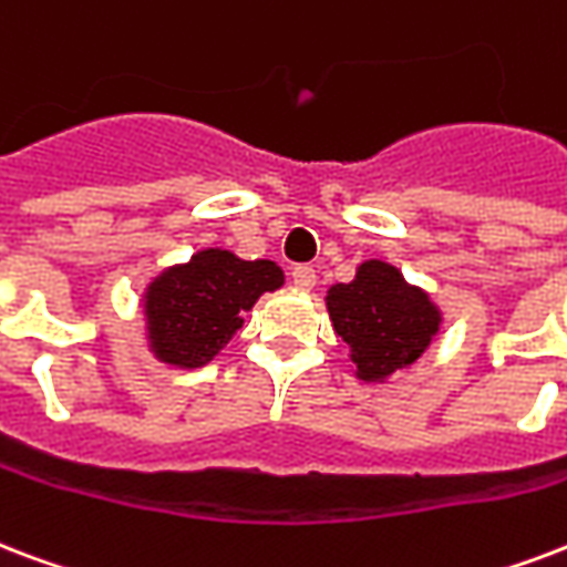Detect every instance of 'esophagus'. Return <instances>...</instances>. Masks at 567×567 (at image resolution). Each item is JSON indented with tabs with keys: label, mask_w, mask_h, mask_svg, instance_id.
<instances>
[{
	"label": "esophagus",
	"mask_w": 567,
	"mask_h": 567,
	"mask_svg": "<svg viewBox=\"0 0 567 567\" xmlns=\"http://www.w3.org/2000/svg\"><path fill=\"white\" fill-rule=\"evenodd\" d=\"M291 279H293V285H300V288H312V285L318 282V276H315L312 265H297V267H293Z\"/></svg>",
	"instance_id": "obj_1"
}]
</instances>
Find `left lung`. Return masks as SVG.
Wrapping results in <instances>:
<instances>
[{
	"mask_svg": "<svg viewBox=\"0 0 567 567\" xmlns=\"http://www.w3.org/2000/svg\"><path fill=\"white\" fill-rule=\"evenodd\" d=\"M327 309L362 380H383L416 362L440 330L431 300L383 261H365L353 282L332 285Z\"/></svg>",
	"mask_w": 567,
	"mask_h": 567,
	"instance_id": "left-lung-1",
	"label": "left lung"
}]
</instances>
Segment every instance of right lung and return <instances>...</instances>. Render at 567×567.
I'll use <instances>...</instances> for the list:
<instances>
[{
	"label": "right lung",
	"instance_id": "right-lung-1",
	"mask_svg": "<svg viewBox=\"0 0 567 567\" xmlns=\"http://www.w3.org/2000/svg\"><path fill=\"white\" fill-rule=\"evenodd\" d=\"M282 285L274 261H240L228 249H205L154 279L145 297L151 341L163 362L198 369L244 327L240 312Z\"/></svg>",
	"mask_w": 567,
	"mask_h": 567
}]
</instances>
